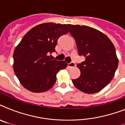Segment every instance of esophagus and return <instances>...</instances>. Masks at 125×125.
I'll use <instances>...</instances> for the list:
<instances>
[{
	"label": "esophagus",
	"instance_id": "34e87169",
	"mask_svg": "<svg viewBox=\"0 0 125 125\" xmlns=\"http://www.w3.org/2000/svg\"><path fill=\"white\" fill-rule=\"evenodd\" d=\"M75 63H74V62H72L69 63H68V67H69V68H72V67H75Z\"/></svg>",
	"mask_w": 125,
	"mask_h": 125
}]
</instances>
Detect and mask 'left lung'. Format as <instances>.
<instances>
[{
  "label": "left lung",
  "instance_id": "left-lung-1",
  "mask_svg": "<svg viewBox=\"0 0 125 125\" xmlns=\"http://www.w3.org/2000/svg\"><path fill=\"white\" fill-rule=\"evenodd\" d=\"M68 27L78 54L85 58L83 62L77 64L80 75L73 83L83 93H97L111 82L118 66L114 45L97 29L83 25L68 24Z\"/></svg>",
  "mask_w": 125,
  "mask_h": 125
}]
</instances>
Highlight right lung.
<instances>
[{"label": "right lung", "instance_id": "obj_1", "mask_svg": "<svg viewBox=\"0 0 125 125\" xmlns=\"http://www.w3.org/2000/svg\"><path fill=\"white\" fill-rule=\"evenodd\" d=\"M66 24L45 22L28 31L13 52V70L24 88L42 93L52 87L56 74L67 66L65 61L52 60L58 38L67 34Z\"/></svg>", "mask_w": 125, "mask_h": 125}]
</instances>
